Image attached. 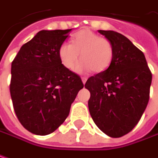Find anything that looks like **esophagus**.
I'll return each mask as SVG.
<instances>
[{"instance_id": "esophagus-1", "label": "esophagus", "mask_w": 158, "mask_h": 158, "mask_svg": "<svg viewBox=\"0 0 158 158\" xmlns=\"http://www.w3.org/2000/svg\"><path fill=\"white\" fill-rule=\"evenodd\" d=\"M87 81V77H85V76H82V82L83 84H85V82Z\"/></svg>"}]
</instances>
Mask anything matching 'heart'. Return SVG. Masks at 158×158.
I'll return each mask as SVG.
<instances>
[{"label": "heart", "mask_w": 158, "mask_h": 158, "mask_svg": "<svg viewBox=\"0 0 158 158\" xmlns=\"http://www.w3.org/2000/svg\"><path fill=\"white\" fill-rule=\"evenodd\" d=\"M81 53L82 60L76 69L80 72L93 70L103 72L110 66L113 57V46L110 40L102 38L91 31L84 30L76 33L72 44L63 43L59 50V56L63 66L74 70Z\"/></svg>", "instance_id": "1"}]
</instances>
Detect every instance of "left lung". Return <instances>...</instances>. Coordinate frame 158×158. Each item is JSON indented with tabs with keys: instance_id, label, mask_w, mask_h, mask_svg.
I'll use <instances>...</instances> for the list:
<instances>
[{
	"instance_id": "8db88e82",
	"label": "left lung",
	"mask_w": 158,
	"mask_h": 158,
	"mask_svg": "<svg viewBox=\"0 0 158 158\" xmlns=\"http://www.w3.org/2000/svg\"><path fill=\"white\" fill-rule=\"evenodd\" d=\"M98 32L111 41L113 57L107 69L85 83L89 110L101 131L118 138L132 131L145 111L152 74L143 52L127 38L113 31Z\"/></svg>"
}]
</instances>
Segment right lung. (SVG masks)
Returning <instances> with one entry per match:
<instances>
[{"label":"right lung","instance_id":"right-lung-1","mask_svg":"<svg viewBox=\"0 0 158 158\" xmlns=\"http://www.w3.org/2000/svg\"><path fill=\"white\" fill-rule=\"evenodd\" d=\"M70 31H40L22 46L11 64L9 90L15 115L35 135L56 130L83 88L81 77L66 69L59 56Z\"/></svg>","mask_w":158,"mask_h":158}]
</instances>
